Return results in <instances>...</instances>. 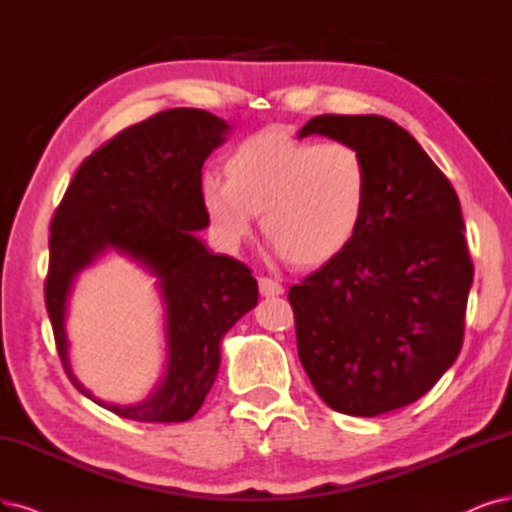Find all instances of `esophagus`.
Returning a JSON list of instances; mask_svg holds the SVG:
<instances>
[{
  "label": "esophagus",
  "mask_w": 512,
  "mask_h": 512,
  "mask_svg": "<svg viewBox=\"0 0 512 512\" xmlns=\"http://www.w3.org/2000/svg\"><path fill=\"white\" fill-rule=\"evenodd\" d=\"M259 293H261L263 297H276V295L285 293V287H282L280 282L268 278V276H261V278H259Z\"/></svg>",
  "instance_id": "1"
}]
</instances>
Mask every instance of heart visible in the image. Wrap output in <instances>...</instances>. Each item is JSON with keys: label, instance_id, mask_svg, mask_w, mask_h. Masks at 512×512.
Here are the masks:
<instances>
[{"label": "heart", "instance_id": "heart-1", "mask_svg": "<svg viewBox=\"0 0 512 512\" xmlns=\"http://www.w3.org/2000/svg\"><path fill=\"white\" fill-rule=\"evenodd\" d=\"M225 168L227 177H202L200 194L215 234L230 249L251 238L263 213V232L278 257L318 266L344 253L365 223L371 168L352 143L263 130L244 139Z\"/></svg>", "mask_w": 512, "mask_h": 512}]
</instances>
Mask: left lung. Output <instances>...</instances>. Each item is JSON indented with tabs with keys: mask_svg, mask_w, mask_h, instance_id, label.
Returning <instances> with one entry per match:
<instances>
[{
	"mask_svg": "<svg viewBox=\"0 0 512 512\" xmlns=\"http://www.w3.org/2000/svg\"><path fill=\"white\" fill-rule=\"evenodd\" d=\"M308 135L361 149L371 194L348 249L289 289L299 361L331 409L373 418L418 401L460 354L475 274L460 200L388 118L325 113Z\"/></svg>",
	"mask_w": 512,
	"mask_h": 512,
	"instance_id": "left-lung-1",
	"label": "left lung"
}]
</instances>
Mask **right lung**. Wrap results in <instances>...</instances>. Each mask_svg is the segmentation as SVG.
<instances>
[{
	"mask_svg": "<svg viewBox=\"0 0 512 512\" xmlns=\"http://www.w3.org/2000/svg\"><path fill=\"white\" fill-rule=\"evenodd\" d=\"M227 130V122L202 109L160 111L90 154L52 217L44 293L56 350L73 386L120 418L149 424L192 418L219 373L223 335L257 306L251 270L211 253L194 234L208 225L202 164ZM109 248L156 275L167 306V373L143 404L128 408L92 397L66 358L72 280Z\"/></svg>",
	"mask_w": 512,
	"mask_h": 512,
	"instance_id": "add662e5",
	"label": "right lung"
}]
</instances>
